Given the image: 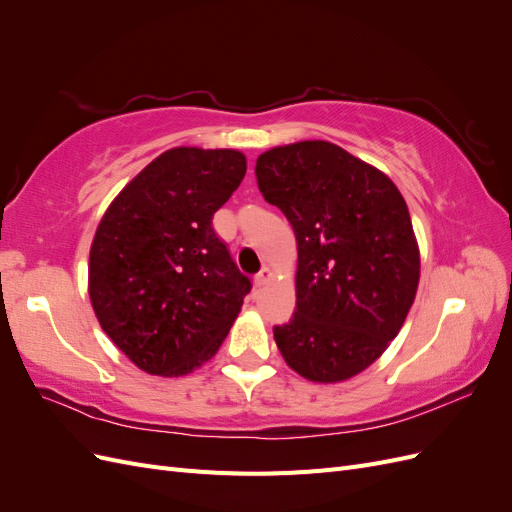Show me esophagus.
<instances>
[{"instance_id": "34e87169", "label": "esophagus", "mask_w": 512, "mask_h": 512, "mask_svg": "<svg viewBox=\"0 0 512 512\" xmlns=\"http://www.w3.org/2000/svg\"><path fill=\"white\" fill-rule=\"evenodd\" d=\"M271 277H273V273H271V269L269 267H262L260 269V273L256 275V286H265L269 280H271Z\"/></svg>"}]
</instances>
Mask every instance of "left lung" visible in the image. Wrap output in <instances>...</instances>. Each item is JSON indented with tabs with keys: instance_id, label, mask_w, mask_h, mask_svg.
<instances>
[{
	"instance_id": "8db88e82",
	"label": "left lung",
	"mask_w": 512,
	"mask_h": 512,
	"mask_svg": "<svg viewBox=\"0 0 512 512\" xmlns=\"http://www.w3.org/2000/svg\"><path fill=\"white\" fill-rule=\"evenodd\" d=\"M256 181L299 245L297 309L273 327L277 348L307 380H348L386 350L414 303L421 262L406 200L327 141L265 151Z\"/></svg>"
}]
</instances>
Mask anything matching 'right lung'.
Here are the masks:
<instances>
[{
    "instance_id": "right-lung-1",
    "label": "right lung",
    "mask_w": 512,
    "mask_h": 512,
    "mask_svg": "<svg viewBox=\"0 0 512 512\" xmlns=\"http://www.w3.org/2000/svg\"><path fill=\"white\" fill-rule=\"evenodd\" d=\"M235 149H168L108 207L89 254L104 333L153 376H185L218 352L252 290L213 213L239 188Z\"/></svg>"
}]
</instances>
